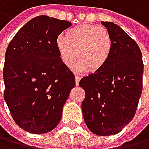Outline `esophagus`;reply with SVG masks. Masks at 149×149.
I'll use <instances>...</instances> for the list:
<instances>
[{"label":"esophagus","instance_id":"34e87169","mask_svg":"<svg viewBox=\"0 0 149 149\" xmlns=\"http://www.w3.org/2000/svg\"><path fill=\"white\" fill-rule=\"evenodd\" d=\"M79 81H81V77L78 76V75H76V76H75V81H76V85H79Z\"/></svg>","mask_w":149,"mask_h":149}]
</instances>
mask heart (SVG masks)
<instances>
[{"label": "heart", "instance_id": "heart-1", "mask_svg": "<svg viewBox=\"0 0 149 149\" xmlns=\"http://www.w3.org/2000/svg\"><path fill=\"white\" fill-rule=\"evenodd\" d=\"M56 48L65 66L71 67L78 58V70L95 72L106 66L113 43L105 28L81 24L68 30L65 36H58Z\"/></svg>", "mask_w": 149, "mask_h": 149}]
</instances>
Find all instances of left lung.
<instances>
[{"label":"left lung","mask_w":149,"mask_h":149,"mask_svg":"<svg viewBox=\"0 0 149 149\" xmlns=\"http://www.w3.org/2000/svg\"><path fill=\"white\" fill-rule=\"evenodd\" d=\"M112 38L113 48L106 66L83 77V118L91 132L112 136L129 124L136 114L143 88L144 64L136 41L119 25L102 22Z\"/></svg>","instance_id":"left-lung-1"}]
</instances>
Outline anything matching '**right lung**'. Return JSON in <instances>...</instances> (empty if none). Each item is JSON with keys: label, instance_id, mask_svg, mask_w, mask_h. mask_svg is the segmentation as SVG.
<instances>
[{"label": "right lung", "instance_id": "1", "mask_svg": "<svg viewBox=\"0 0 149 149\" xmlns=\"http://www.w3.org/2000/svg\"><path fill=\"white\" fill-rule=\"evenodd\" d=\"M71 24L47 15L30 20L9 43L3 67L4 100L14 122L32 134L53 130L75 86L61 61L58 36Z\"/></svg>", "mask_w": 149, "mask_h": 149}]
</instances>
